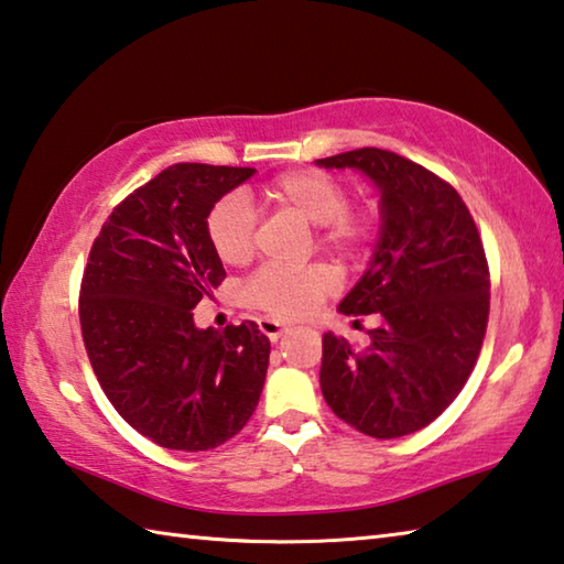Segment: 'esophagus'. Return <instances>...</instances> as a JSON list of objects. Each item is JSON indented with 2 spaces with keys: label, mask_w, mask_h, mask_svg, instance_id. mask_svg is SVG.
Listing matches in <instances>:
<instances>
[{
  "label": "esophagus",
  "mask_w": 564,
  "mask_h": 564,
  "mask_svg": "<svg viewBox=\"0 0 564 564\" xmlns=\"http://www.w3.org/2000/svg\"><path fill=\"white\" fill-rule=\"evenodd\" d=\"M259 328L263 336H269L271 340H279L283 333L291 330V326H285V323L275 321V318H259Z\"/></svg>",
  "instance_id": "1"
}]
</instances>
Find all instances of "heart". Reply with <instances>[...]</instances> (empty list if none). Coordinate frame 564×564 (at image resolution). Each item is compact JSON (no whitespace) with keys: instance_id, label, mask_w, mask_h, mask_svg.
I'll return each mask as SVG.
<instances>
[{"instance_id":"obj_1","label":"heart","mask_w":564,"mask_h":564,"mask_svg":"<svg viewBox=\"0 0 564 564\" xmlns=\"http://www.w3.org/2000/svg\"><path fill=\"white\" fill-rule=\"evenodd\" d=\"M265 202L318 226L316 241L338 259L352 261L376 236V218L366 208L350 206V191L340 178L318 169H299L275 176L263 188ZM206 236L216 259L243 265L256 248V216L241 194L218 198L206 218ZM338 289V275L328 265L313 263L301 271L261 269L243 285V301L275 318H303Z\"/></svg>"}]
</instances>
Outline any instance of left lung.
<instances>
[{
	"label": "left lung",
	"instance_id": "left-lung-1",
	"mask_svg": "<svg viewBox=\"0 0 564 564\" xmlns=\"http://www.w3.org/2000/svg\"><path fill=\"white\" fill-rule=\"evenodd\" d=\"M318 164L360 169L383 214L370 269L340 303L346 316L376 313L380 328L366 350L323 333V398L362 435L415 433L453 403L480 356L490 316L482 238L445 178L393 151L366 147Z\"/></svg>",
	"mask_w": 564,
	"mask_h": 564
}]
</instances>
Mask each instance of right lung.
<instances>
[{"label": "right lung", "mask_w": 564, "mask_h": 564, "mask_svg": "<svg viewBox=\"0 0 564 564\" xmlns=\"http://www.w3.org/2000/svg\"><path fill=\"white\" fill-rule=\"evenodd\" d=\"M248 166L174 164L123 198L94 238L82 338L117 413L169 451H212L259 405L271 343L256 323L198 330L196 303L226 279L206 218Z\"/></svg>", "instance_id": "1"}]
</instances>
